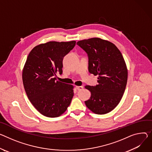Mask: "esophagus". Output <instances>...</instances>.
<instances>
[{"mask_svg": "<svg viewBox=\"0 0 152 152\" xmlns=\"http://www.w3.org/2000/svg\"><path fill=\"white\" fill-rule=\"evenodd\" d=\"M76 88L77 90L79 91V90H82L84 88V87H83V86H77V87H76Z\"/></svg>", "mask_w": 152, "mask_h": 152, "instance_id": "esophagus-1", "label": "esophagus"}]
</instances>
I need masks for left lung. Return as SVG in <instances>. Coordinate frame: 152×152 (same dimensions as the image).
Masks as SVG:
<instances>
[{
    "instance_id": "left-lung-1",
    "label": "left lung",
    "mask_w": 152,
    "mask_h": 152,
    "mask_svg": "<svg viewBox=\"0 0 152 152\" xmlns=\"http://www.w3.org/2000/svg\"><path fill=\"white\" fill-rule=\"evenodd\" d=\"M77 45L88 54L89 72L98 76V85L85 86L91 92L86 105L96 114H106L118 105L125 91L128 77L125 61L116 46L106 40L94 37L78 41Z\"/></svg>"
}]
</instances>
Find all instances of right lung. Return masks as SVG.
Here are the masks:
<instances>
[{
    "instance_id": "right-lung-1",
    "label": "right lung",
    "mask_w": 152,
    "mask_h": 152,
    "mask_svg": "<svg viewBox=\"0 0 152 152\" xmlns=\"http://www.w3.org/2000/svg\"><path fill=\"white\" fill-rule=\"evenodd\" d=\"M76 41L51 42L34 47L27 57L22 72L25 92L31 103L44 116L56 118L63 114L73 97L74 87L56 80L62 73L64 57Z\"/></svg>"
}]
</instances>
